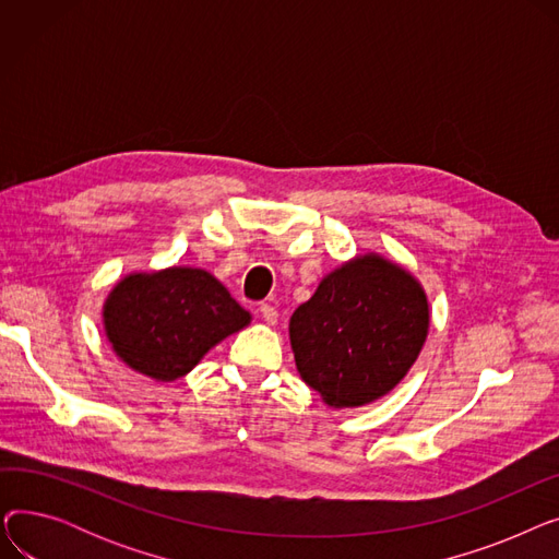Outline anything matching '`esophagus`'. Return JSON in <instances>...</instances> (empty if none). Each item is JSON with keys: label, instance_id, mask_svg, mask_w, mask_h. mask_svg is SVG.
<instances>
[{"label": "esophagus", "instance_id": "obj_1", "mask_svg": "<svg viewBox=\"0 0 559 559\" xmlns=\"http://www.w3.org/2000/svg\"><path fill=\"white\" fill-rule=\"evenodd\" d=\"M258 314H260V319L264 321V324H270V326H274L276 321H278V312H276V308L270 306V304H260V306H258Z\"/></svg>", "mask_w": 559, "mask_h": 559}]
</instances>
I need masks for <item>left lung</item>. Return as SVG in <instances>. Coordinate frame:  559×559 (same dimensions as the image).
<instances>
[{"mask_svg":"<svg viewBox=\"0 0 559 559\" xmlns=\"http://www.w3.org/2000/svg\"><path fill=\"white\" fill-rule=\"evenodd\" d=\"M430 329L424 285L403 264L358 253L319 281L289 317V344L306 383L329 407H362L390 394Z\"/></svg>","mask_w":559,"mask_h":559,"instance_id":"8db88e82","label":"left lung"}]
</instances>
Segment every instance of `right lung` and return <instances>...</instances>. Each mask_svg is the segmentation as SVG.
Returning <instances> with one entry per match:
<instances>
[{
  "label": "right lung",
  "mask_w": 559,
  "mask_h": 559,
  "mask_svg": "<svg viewBox=\"0 0 559 559\" xmlns=\"http://www.w3.org/2000/svg\"><path fill=\"white\" fill-rule=\"evenodd\" d=\"M102 324L112 354L129 369L171 383L222 340L247 329L251 314L211 272L174 264L117 281Z\"/></svg>",
  "instance_id": "right-lung-1"
}]
</instances>
